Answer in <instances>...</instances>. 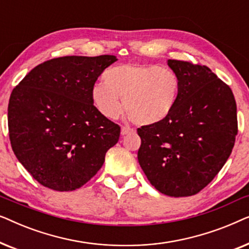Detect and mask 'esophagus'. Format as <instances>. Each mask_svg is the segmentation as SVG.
Instances as JSON below:
<instances>
[{
    "instance_id": "obj_1",
    "label": "esophagus",
    "mask_w": 249,
    "mask_h": 249,
    "mask_svg": "<svg viewBox=\"0 0 249 249\" xmlns=\"http://www.w3.org/2000/svg\"><path fill=\"white\" fill-rule=\"evenodd\" d=\"M131 129H129L127 127H122L121 128V136H127L129 134H131Z\"/></svg>"
}]
</instances>
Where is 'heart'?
I'll return each instance as SVG.
<instances>
[{
    "label": "heart",
    "instance_id": "heart-1",
    "mask_svg": "<svg viewBox=\"0 0 249 249\" xmlns=\"http://www.w3.org/2000/svg\"><path fill=\"white\" fill-rule=\"evenodd\" d=\"M91 101L102 115L117 119L122 112L134 124L153 125L170 117L178 103L180 81L176 72L158 64H120L104 73L91 88Z\"/></svg>",
    "mask_w": 249,
    "mask_h": 249
}]
</instances>
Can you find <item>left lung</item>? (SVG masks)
Segmentation results:
<instances>
[{
  "label": "left lung",
  "mask_w": 249,
  "mask_h": 249,
  "mask_svg": "<svg viewBox=\"0 0 249 249\" xmlns=\"http://www.w3.org/2000/svg\"><path fill=\"white\" fill-rule=\"evenodd\" d=\"M180 81L178 103L161 124L138 128V162L149 182L171 197L195 195L232 152L237 105L230 87L209 68L168 60Z\"/></svg>",
  "instance_id": "1"
}]
</instances>
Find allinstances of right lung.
Wrapping results in <instances>:
<instances>
[{"instance_id": "obj_1", "label": "right lung", "mask_w": 249, "mask_h": 249, "mask_svg": "<svg viewBox=\"0 0 249 249\" xmlns=\"http://www.w3.org/2000/svg\"><path fill=\"white\" fill-rule=\"evenodd\" d=\"M114 55L63 56L34 68L12 90L10 142L18 161L40 185L56 192L84 186L103 165L120 127L91 101Z\"/></svg>"}]
</instances>
